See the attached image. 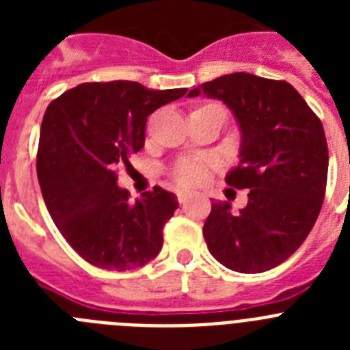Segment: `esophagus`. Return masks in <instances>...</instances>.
<instances>
[{
    "label": "esophagus",
    "mask_w": 350,
    "mask_h": 350,
    "mask_svg": "<svg viewBox=\"0 0 350 350\" xmlns=\"http://www.w3.org/2000/svg\"><path fill=\"white\" fill-rule=\"evenodd\" d=\"M191 193H187V191H177V200L178 203H185L187 200H189Z\"/></svg>",
    "instance_id": "34e87169"
}]
</instances>
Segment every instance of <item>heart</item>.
<instances>
[{"label": "heart", "mask_w": 350, "mask_h": 350, "mask_svg": "<svg viewBox=\"0 0 350 350\" xmlns=\"http://www.w3.org/2000/svg\"><path fill=\"white\" fill-rule=\"evenodd\" d=\"M210 168H212V165L206 159H200V157H182V159H178L172 166L170 175L182 187H196V185H202L206 180Z\"/></svg>", "instance_id": "1"}]
</instances>
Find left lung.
I'll list each match as a JSON object with an SVG mask.
<instances>
[{
    "instance_id": "8db88e82",
    "label": "left lung",
    "mask_w": 350,
    "mask_h": 350,
    "mask_svg": "<svg viewBox=\"0 0 350 350\" xmlns=\"http://www.w3.org/2000/svg\"><path fill=\"white\" fill-rule=\"evenodd\" d=\"M200 94L237 117L240 163L226 182L249 189L240 213L212 202L203 226L210 254L240 273L271 270L305 242L323 206L329 159L323 122L286 80L231 73L189 91Z\"/></svg>"
}]
</instances>
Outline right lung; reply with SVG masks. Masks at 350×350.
I'll list each match as a JSON object with an SVG mask.
<instances>
[{
	"label": "right lung",
	"mask_w": 350,
	"mask_h": 350,
	"mask_svg": "<svg viewBox=\"0 0 350 350\" xmlns=\"http://www.w3.org/2000/svg\"><path fill=\"white\" fill-rule=\"evenodd\" d=\"M187 89L138 82H85L51 101L40 129L36 173L52 221L71 249L110 271L147 265L163 247L177 196L156 185L135 203L117 168L145 144L147 117Z\"/></svg>",
	"instance_id": "1"
}]
</instances>
